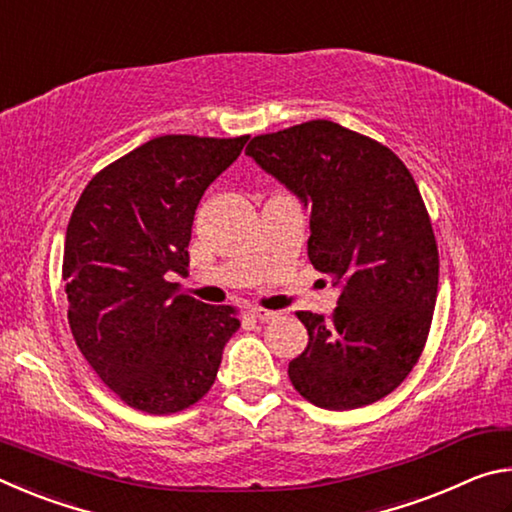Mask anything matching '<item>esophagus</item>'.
I'll use <instances>...</instances> for the list:
<instances>
[{
	"label": "esophagus",
	"instance_id": "obj_1",
	"mask_svg": "<svg viewBox=\"0 0 512 512\" xmlns=\"http://www.w3.org/2000/svg\"><path fill=\"white\" fill-rule=\"evenodd\" d=\"M250 314H253L257 320H266V323H268V320H275L277 316H280L277 311L264 309V307H250Z\"/></svg>",
	"mask_w": 512,
	"mask_h": 512
}]
</instances>
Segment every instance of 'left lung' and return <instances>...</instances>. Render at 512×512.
Returning <instances> with one entry per match:
<instances>
[{"instance_id":"left-lung-1","label":"left lung","mask_w":512,"mask_h":512,"mask_svg":"<svg viewBox=\"0 0 512 512\" xmlns=\"http://www.w3.org/2000/svg\"><path fill=\"white\" fill-rule=\"evenodd\" d=\"M246 155L309 207V262L339 289L329 318L298 311L309 343L291 384L329 411L393 393L420 359L438 293L436 237L409 169L327 119L257 135Z\"/></svg>"}]
</instances>
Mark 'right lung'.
Returning <instances> with one entry per match:
<instances>
[{"mask_svg":"<svg viewBox=\"0 0 512 512\" xmlns=\"http://www.w3.org/2000/svg\"><path fill=\"white\" fill-rule=\"evenodd\" d=\"M246 142L155 137L99 171L69 219V329L103 384L137 411L167 415L201 400L239 329L235 309L185 296L169 275L185 273L196 207Z\"/></svg>","mask_w":512,"mask_h":512,"instance_id":"1","label":"right lung"}]
</instances>
